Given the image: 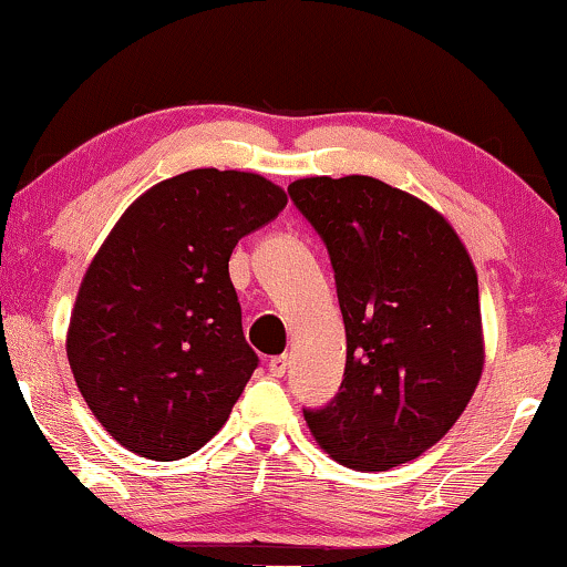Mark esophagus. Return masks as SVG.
I'll list each match as a JSON object with an SVG mask.
<instances>
[{
    "label": "esophagus",
    "mask_w": 567,
    "mask_h": 567,
    "mask_svg": "<svg viewBox=\"0 0 567 567\" xmlns=\"http://www.w3.org/2000/svg\"><path fill=\"white\" fill-rule=\"evenodd\" d=\"M268 369H270V377H284L286 369H289V355L286 353L274 355V359L268 361Z\"/></svg>",
    "instance_id": "esophagus-1"
}]
</instances>
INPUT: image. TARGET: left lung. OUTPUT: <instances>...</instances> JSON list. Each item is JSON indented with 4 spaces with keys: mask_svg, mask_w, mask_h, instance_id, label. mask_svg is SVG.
<instances>
[{
    "mask_svg": "<svg viewBox=\"0 0 567 567\" xmlns=\"http://www.w3.org/2000/svg\"><path fill=\"white\" fill-rule=\"evenodd\" d=\"M289 193L328 245L346 324L338 398L305 421L343 467L392 470L446 436L483 377L475 262L444 214L377 177Z\"/></svg>",
    "mask_w": 567,
    "mask_h": 567,
    "instance_id": "left-lung-1",
    "label": "left lung"
}]
</instances>
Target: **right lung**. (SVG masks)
I'll list each match as a JSON object with an SVG mask.
<instances>
[{"instance_id": "obj_1", "label": "right lung", "mask_w": 567, "mask_h": 567, "mask_svg": "<svg viewBox=\"0 0 567 567\" xmlns=\"http://www.w3.org/2000/svg\"><path fill=\"white\" fill-rule=\"evenodd\" d=\"M286 200L258 173L190 169L142 193L100 245L66 359L92 415L128 452L183 460L227 423L258 367L229 258Z\"/></svg>"}]
</instances>
